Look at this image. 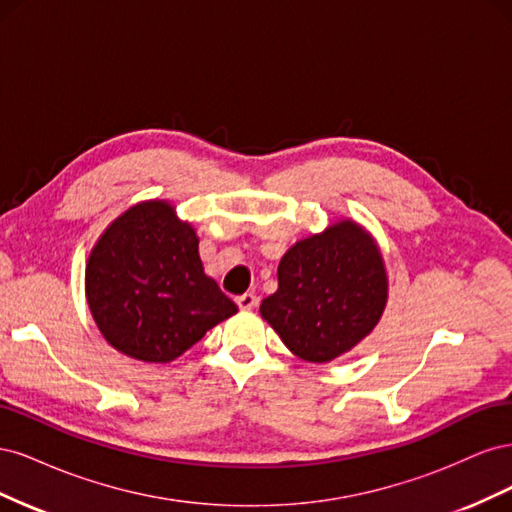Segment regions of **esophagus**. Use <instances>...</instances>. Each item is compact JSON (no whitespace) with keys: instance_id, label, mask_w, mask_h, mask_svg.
Instances as JSON below:
<instances>
[{"instance_id":"34e87169","label":"esophagus","mask_w":512,"mask_h":512,"mask_svg":"<svg viewBox=\"0 0 512 512\" xmlns=\"http://www.w3.org/2000/svg\"><path fill=\"white\" fill-rule=\"evenodd\" d=\"M237 305L241 309H254L258 305V297L252 292H245V294H241V297H237Z\"/></svg>"}]
</instances>
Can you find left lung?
I'll return each instance as SVG.
<instances>
[{"label":"left lung","instance_id":"8db88e82","mask_svg":"<svg viewBox=\"0 0 512 512\" xmlns=\"http://www.w3.org/2000/svg\"><path fill=\"white\" fill-rule=\"evenodd\" d=\"M277 282L260 314L286 348L309 363H329L359 344L386 305L378 247L348 220L290 247L277 267Z\"/></svg>","mask_w":512,"mask_h":512}]
</instances>
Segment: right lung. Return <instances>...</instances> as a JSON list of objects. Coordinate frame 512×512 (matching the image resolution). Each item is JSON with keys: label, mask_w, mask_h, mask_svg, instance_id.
I'll list each match as a JSON object with an SVG mask.
<instances>
[{"label": "right lung", "mask_w": 512, "mask_h": 512, "mask_svg": "<svg viewBox=\"0 0 512 512\" xmlns=\"http://www.w3.org/2000/svg\"><path fill=\"white\" fill-rule=\"evenodd\" d=\"M85 284L106 342L145 363L177 359L239 309L205 275L194 228L160 200L128 209L106 228Z\"/></svg>", "instance_id": "1"}]
</instances>
